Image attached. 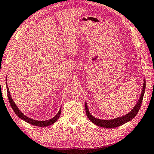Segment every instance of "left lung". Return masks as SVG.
<instances>
[{
	"mask_svg": "<svg viewBox=\"0 0 154 154\" xmlns=\"http://www.w3.org/2000/svg\"><path fill=\"white\" fill-rule=\"evenodd\" d=\"M145 79H143V88L141 91V94H140V98L137 103L136 105L132 109V110L130 111L129 113L123 116L122 117H118V118L111 119H98L94 117L92 114L90 113L89 109L87 105V103H85V112H86V115L88 118H89L90 120L96 124V126H100L103 128H116L118 126H120L122 125L127 123L128 122L132 120L135 116H137V114L139 111V109L140 107V105L142 104L143 96H144V93L145 91Z\"/></svg>",
	"mask_w": 154,
	"mask_h": 154,
	"instance_id": "8db88e82",
	"label": "left lung"
}]
</instances>
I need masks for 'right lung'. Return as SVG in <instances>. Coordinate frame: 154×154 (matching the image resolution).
Wrapping results in <instances>:
<instances>
[{
	"instance_id": "obj_1",
	"label": "right lung",
	"mask_w": 154,
	"mask_h": 154,
	"mask_svg": "<svg viewBox=\"0 0 154 154\" xmlns=\"http://www.w3.org/2000/svg\"><path fill=\"white\" fill-rule=\"evenodd\" d=\"M6 86H7V96H8L10 105H11V108L13 109V110H14V111L15 112V113L20 118L22 119V120L25 121L26 122H27V123L30 124L31 125H33V126L45 127V126H50V125H52L54 123H55V122L58 120V118H60V113H61V108H60V110L58 112V113H57L56 116L54 117V118H52L51 119H48V120H45V121L35 120V119H33L32 118H28V117L26 116L24 114H23L22 112L20 111L19 108L17 107V106L16 105H15V103H14V100L12 99L11 94H10L8 85H7V80H6Z\"/></svg>"
}]
</instances>
